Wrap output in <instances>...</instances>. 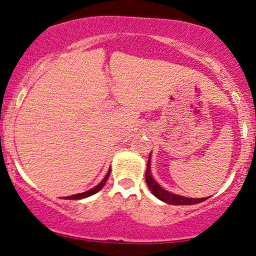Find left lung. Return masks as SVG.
<instances>
[{
    "instance_id": "left-lung-1",
    "label": "left lung",
    "mask_w": 256,
    "mask_h": 256,
    "mask_svg": "<svg viewBox=\"0 0 256 256\" xmlns=\"http://www.w3.org/2000/svg\"><path fill=\"white\" fill-rule=\"evenodd\" d=\"M146 182L148 185L149 190L152 192V195L158 200H161L162 202H166L168 204L173 206H189V204H196L200 202H204L206 198H184V196L177 195V194H173L167 192L164 189L160 184H158L155 182V179L152 178V172H150V156H149L148 164H146Z\"/></svg>"
}]
</instances>
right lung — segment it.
<instances>
[{
    "label": "right lung",
    "mask_w": 256,
    "mask_h": 256,
    "mask_svg": "<svg viewBox=\"0 0 256 256\" xmlns=\"http://www.w3.org/2000/svg\"><path fill=\"white\" fill-rule=\"evenodd\" d=\"M110 168L108 170V173L107 174L104 176V178L102 179V182L101 183H100L98 185H96L95 188H92V189H90V190H88V192H80V194H76V195H72V196H67L66 198V200H80V198H89V196H91V195H94V194H96V192H98L100 190L102 189V188L104 186V184H106V182H107V179H108V177H110Z\"/></svg>",
    "instance_id": "add662e5"
}]
</instances>
